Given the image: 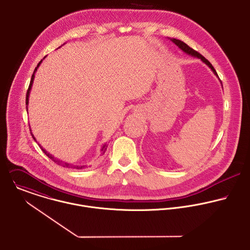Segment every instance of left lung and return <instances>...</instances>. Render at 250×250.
<instances>
[{
	"label": "left lung",
	"mask_w": 250,
	"mask_h": 250,
	"mask_svg": "<svg viewBox=\"0 0 250 250\" xmlns=\"http://www.w3.org/2000/svg\"><path fill=\"white\" fill-rule=\"evenodd\" d=\"M179 48H181L184 52H186L187 54H190V55H192V56H194V57H198V58H200L203 62H205L212 71H213V73L218 77V75H217V73H216V71H215V69H214V67L211 65V63L206 58V57H204L201 53H199L198 51H196L195 49H193L192 47H190L187 43H185L184 42H182V41H180V40H176V39H170Z\"/></svg>",
	"instance_id": "8db88e82"
}]
</instances>
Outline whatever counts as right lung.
Instances as JSON below:
<instances>
[{"instance_id": "add662e5", "label": "right lung", "mask_w": 250, "mask_h": 250, "mask_svg": "<svg viewBox=\"0 0 250 250\" xmlns=\"http://www.w3.org/2000/svg\"><path fill=\"white\" fill-rule=\"evenodd\" d=\"M42 60H41L40 62H39V64L37 65V67L35 68V70H34V73H33V75H32V78H31V81H30V84H29V87H28V90H27V93H26V105H28V102H29V93H30V90H31V87H32V84H33V81H34V78H35V73H36V71H37V69H38V67L40 66V64L42 63ZM27 108V107H26ZM31 134H32V132H31ZM32 137L34 138V140H36V138L34 137V135L32 134ZM40 147H41V149H42V151L50 159V160H52L55 164H57V165H59V166H62L63 167H70V168H77V169H82V168H84V167H86V166H74V165H71V164H68V163H65V162H62V161H60V160H58V159H56V158H54L52 155H50L48 152H46L41 145H39ZM106 145H104L103 147H102V149H101V151H102V154H104L105 153V151H106Z\"/></svg>"}]
</instances>
